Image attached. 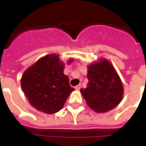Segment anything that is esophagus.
<instances>
[{"instance_id":"esophagus-1","label":"esophagus","mask_w":146,"mask_h":146,"mask_svg":"<svg viewBox=\"0 0 146 146\" xmlns=\"http://www.w3.org/2000/svg\"><path fill=\"white\" fill-rule=\"evenodd\" d=\"M74 89L76 90H79L80 89V85H77V86H75Z\"/></svg>"}]
</instances>
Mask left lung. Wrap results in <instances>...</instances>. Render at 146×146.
<instances>
[{
  "label": "left lung",
  "instance_id": "left-lung-1",
  "mask_svg": "<svg viewBox=\"0 0 146 146\" xmlns=\"http://www.w3.org/2000/svg\"><path fill=\"white\" fill-rule=\"evenodd\" d=\"M87 87L80 93L87 106L97 113L111 110L121 102L123 93V84L114 66L106 59L88 66Z\"/></svg>",
  "mask_w": 146,
  "mask_h": 146
}]
</instances>
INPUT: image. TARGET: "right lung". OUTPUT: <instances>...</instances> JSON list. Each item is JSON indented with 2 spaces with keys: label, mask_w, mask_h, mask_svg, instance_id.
Masks as SVG:
<instances>
[{
  "label": "right lung",
  "mask_w": 146,
  "mask_h": 146,
  "mask_svg": "<svg viewBox=\"0 0 146 146\" xmlns=\"http://www.w3.org/2000/svg\"><path fill=\"white\" fill-rule=\"evenodd\" d=\"M73 59H68L70 64ZM65 63L59 56L50 54L38 59L23 73L21 79L23 91L29 103L46 114L58 112L73 90L68 77L64 74Z\"/></svg>",
  "instance_id": "add662e5"
}]
</instances>
